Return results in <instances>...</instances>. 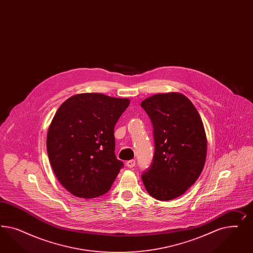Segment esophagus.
<instances>
[{
    "mask_svg": "<svg viewBox=\"0 0 253 253\" xmlns=\"http://www.w3.org/2000/svg\"><path fill=\"white\" fill-rule=\"evenodd\" d=\"M126 166L128 168H133L135 166V161L134 160H130V161H127L126 162Z\"/></svg>",
    "mask_w": 253,
    "mask_h": 253,
    "instance_id": "obj_1",
    "label": "esophagus"
}]
</instances>
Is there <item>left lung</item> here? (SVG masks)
I'll use <instances>...</instances> for the list:
<instances>
[{
    "label": "left lung",
    "mask_w": 253,
    "mask_h": 253,
    "mask_svg": "<svg viewBox=\"0 0 253 253\" xmlns=\"http://www.w3.org/2000/svg\"><path fill=\"white\" fill-rule=\"evenodd\" d=\"M153 125L155 152L142 174L146 191L159 200L180 197L199 178L207 138L191 101L179 92L158 93L141 103Z\"/></svg>",
    "instance_id": "8db88e82"
}]
</instances>
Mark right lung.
Segmentation results:
<instances>
[{"instance_id":"1","label":"right lung","mask_w":253,"mask_h":253,"mask_svg":"<svg viewBox=\"0 0 253 253\" xmlns=\"http://www.w3.org/2000/svg\"><path fill=\"white\" fill-rule=\"evenodd\" d=\"M127 98L81 93L66 100L49 126L46 146L60 184L78 198L107 193L123 167L116 158L114 128Z\"/></svg>"}]
</instances>
